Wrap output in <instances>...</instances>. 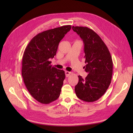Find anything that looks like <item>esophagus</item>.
Instances as JSON below:
<instances>
[{"instance_id":"obj_1","label":"esophagus","mask_w":133,"mask_h":133,"mask_svg":"<svg viewBox=\"0 0 133 133\" xmlns=\"http://www.w3.org/2000/svg\"><path fill=\"white\" fill-rule=\"evenodd\" d=\"M71 74V73L70 72H68V71H65V75L66 77H68V76L70 75V74Z\"/></svg>"}]
</instances>
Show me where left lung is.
Listing matches in <instances>:
<instances>
[{"mask_svg":"<svg viewBox=\"0 0 133 133\" xmlns=\"http://www.w3.org/2000/svg\"><path fill=\"white\" fill-rule=\"evenodd\" d=\"M84 44L86 65L88 73L85 79L79 75L75 92L79 99L85 102H94L105 93L111 82L113 61L108 49L97 33L87 27L72 26Z\"/></svg>","mask_w":133,"mask_h":133,"instance_id":"8db88e82","label":"left lung"}]
</instances>
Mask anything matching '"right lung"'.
<instances>
[{
  "label": "right lung",
  "mask_w": 133,
  "mask_h": 133,
  "mask_svg": "<svg viewBox=\"0 0 133 133\" xmlns=\"http://www.w3.org/2000/svg\"><path fill=\"white\" fill-rule=\"evenodd\" d=\"M71 29L66 25L44 31L33 37L25 48L22 76L30 94L38 102L48 104L60 96L65 72L51 65L60 41Z\"/></svg>",
  "instance_id": "1"
}]
</instances>
